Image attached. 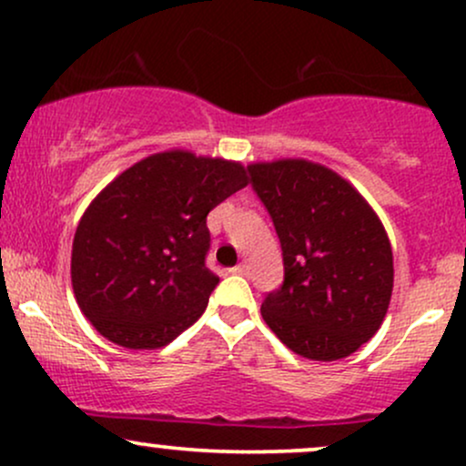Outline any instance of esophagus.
I'll list each match as a JSON object with an SVG mask.
<instances>
[{
  "label": "esophagus",
  "instance_id": "obj_1",
  "mask_svg": "<svg viewBox=\"0 0 466 466\" xmlns=\"http://www.w3.org/2000/svg\"><path fill=\"white\" fill-rule=\"evenodd\" d=\"M232 274H237V276H248V265L245 263H240V265H237V267H232Z\"/></svg>",
  "mask_w": 466,
  "mask_h": 466
}]
</instances>
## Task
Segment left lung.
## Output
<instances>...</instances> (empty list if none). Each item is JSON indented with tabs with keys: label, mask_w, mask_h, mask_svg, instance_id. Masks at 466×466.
Segmentation results:
<instances>
[{
	"label": "left lung",
	"mask_w": 466,
	"mask_h": 466,
	"mask_svg": "<svg viewBox=\"0 0 466 466\" xmlns=\"http://www.w3.org/2000/svg\"><path fill=\"white\" fill-rule=\"evenodd\" d=\"M280 238L285 280L260 313L278 339L315 361L349 357L377 333L394 285L383 223L344 177L307 159L248 166Z\"/></svg>",
	"instance_id": "obj_1"
}]
</instances>
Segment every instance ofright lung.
I'll use <instances>...</instances> for the list:
<instances>
[{
	"instance_id": "1",
	"label": "right lung",
	"mask_w": 466,
	"mask_h": 466,
	"mask_svg": "<svg viewBox=\"0 0 466 466\" xmlns=\"http://www.w3.org/2000/svg\"><path fill=\"white\" fill-rule=\"evenodd\" d=\"M245 166L190 151L144 157L89 203L74 234L72 287L85 318L122 349L170 344L206 311V217L245 188Z\"/></svg>"
}]
</instances>
